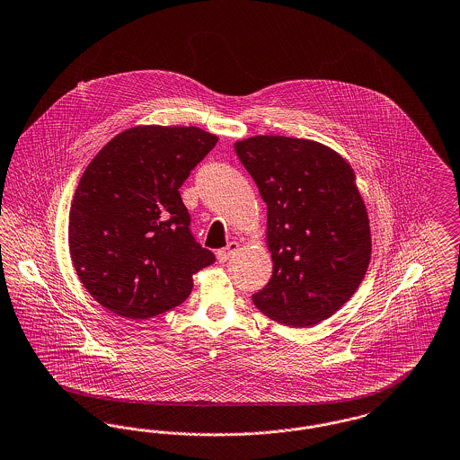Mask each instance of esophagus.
<instances>
[{
  "label": "esophagus",
  "instance_id": "1",
  "mask_svg": "<svg viewBox=\"0 0 460 460\" xmlns=\"http://www.w3.org/2000/svg\"><path fill=\"white\" fill-rule=\"evenodd\" d=\"M238 250H240V243H238V242H231L226 248H222V250L217 252V259H218L220 262H226V261H229Z\"/></svg>",
  "mask_w": 460,
  "mask_h": 460
}]
</instances>
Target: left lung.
<instances>
[{"label": "left lung", "instance_id": "obj_1", "mask_svg": "<svg viewBox=\"0 0 460 460\" xmlns=\"http://www.w3.org/2000/svg\"><path fill=\"white\" fill-rule=\"evenodd\" d=\"M234 151L268 205L270 283L252 300L270 320L313 326L358 290L372 255L370 220L351 164L309 138L255 136Z\"/></svg>", "mask_w": 460, "mask_h": 460}]
</instances>
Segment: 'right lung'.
Here are the masks:
<instances>
[{"label":"right lung","mask_w":460,"mask_h":460,"mask_svg":"<svg viewBox=\"0 0 460 460\" xmlns=\"http://www.w3.org/2000/svg\"><path fill=\"white\" fill-rule=\"evenodd\" d=\"M218 137L198 127L138 125L88 163L69 212L75 270L102 307L147 320L182 304L216 262L196 243L179 188Z\"/></svg>","instance_id":"add662e5"}]
</instances>
